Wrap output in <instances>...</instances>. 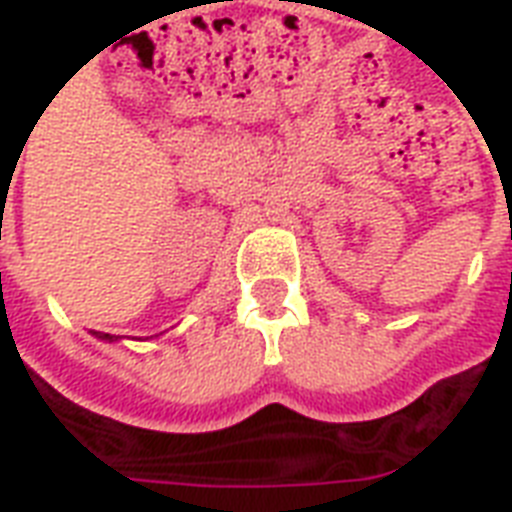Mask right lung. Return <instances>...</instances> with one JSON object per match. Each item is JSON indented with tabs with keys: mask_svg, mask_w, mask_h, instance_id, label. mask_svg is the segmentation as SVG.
<instances>
[{
	"mask_svg": "<svg viewBox=\"0 0 512 512\" xmlns=\"http://www.w3.org/2000/svg\"><path fill=\"white\" fill-rule=\"evenodd\" d=\"M92 335L98 337V340H103V342H116V340H119V337H116V335H103V332H92Z\"/></svg>",
	"mask_w": 512,
	"mask_h": 512,
	"instance_id": "obj_1",
	"label": "right lung"
}]
</instances>
